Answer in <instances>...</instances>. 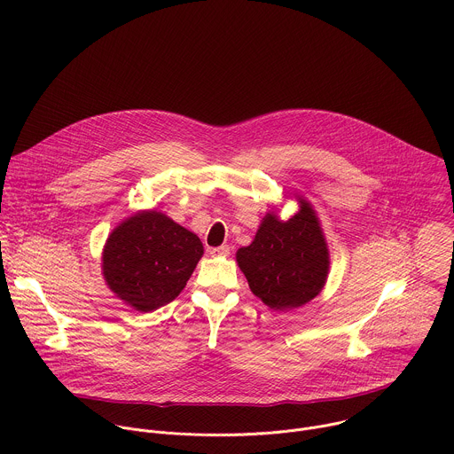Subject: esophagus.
<instances>
[{
  "label": "esophagus",
  "mask_w": 454,
  "mask_h": 454,
  "mask_svg": "<svg viewBox=\"0 0 454 454\" xmlns=\"http://www.w3.org/2000/svg\"><path fill=\"white\" fill-rule=\"evenodd\" d=\"M212 256H226L230 254V246H219V247H212L208 251Z\"/></svg>",
  "instance_id": "esophagus-1"
}]
</instances>
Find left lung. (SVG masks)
<instances>
[{
	"mask_svg": "<svg viewBox=\"0 0 454 454\" xmlns=\"http://www.w3.org/2000/svg\"><path fill=\"white\" fill-rule=\"evenodd\" d=\"M251 292L272 309H294L315 299L325 285L329 251L315 210L301 201L288 221L267 214L251 246L237 251Z\"/></svg>",
	"mask_w": 454,
	"mask_h": 454,
	"instance_id": "8db88e82",
	"label": "left lung"
}]
</instances>
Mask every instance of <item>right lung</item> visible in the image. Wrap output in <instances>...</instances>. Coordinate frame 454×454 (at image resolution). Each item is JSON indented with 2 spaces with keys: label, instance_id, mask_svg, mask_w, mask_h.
<instances>
[{
  "label": "right lung",
  "instance_id": "add662e5",
  "mask_svg": "<svg viewBox=\"0 0 454 454\" xmlns=\"http://www.w3.org/2000/svg\"><path fill=\"white\" fill-rule=\"evenodd\" d=\"M203 254L201 240L159 212H139L107 239L102 270L109 288L137 311L169 304Z\"/></svg>",
  "mask_w": 454,
  "mask_h": 454
}]
</instances>
